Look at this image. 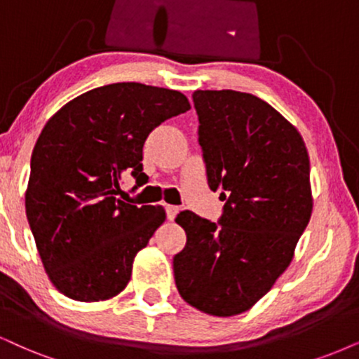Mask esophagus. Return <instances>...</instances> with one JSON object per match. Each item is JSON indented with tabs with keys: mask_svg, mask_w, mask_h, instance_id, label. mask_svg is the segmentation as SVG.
I'll use <instances>...</instances> for the list:
<instances>
[{
	"mask_svg": "<svg viewBox=\"0 0 359 359\" xmlns=\"http://www.w3.org/2000/svg\"><path fill=\"white\" fill-rule=\"evenodd\" d=\"M180 213V208L178 206H172V205H168L166 206V215H168V219H175L176 215Z\"/></svg>",
	"mask_w": 359,
	"mask_h": 359,
	"instance_id": "esophagus-1",
	"label": "esophagus"
}]
</instances>
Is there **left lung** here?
Masks as SVG:
<instances>
[{"mask_svg": "<svg viewBox=\"0 0 359 359\" xmlns=\"http://www.w3.org/2000/svg\"><path fill=\"white\" fill-rule=\"evenodd\" d=\"M193 101L208 187L226 205L219 224L176 216L187 246L172 269L184 302L226 318L253 308L290 266L313 211L309 156L299 131L250 93L198 90Z\"/></svg>", "mask_w": 359, "mask_h": 359, "instance_id": "obj_1", "label": "left lung"}]
</instances>
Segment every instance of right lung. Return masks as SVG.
Returning <instances> with one entry per match:
<instances>
[{"label":"right lung","instance_id":"right-lung-1","mask_svg":"<svg viewBox=\"0 0 359 359\" xmlns=\"http://www.w3.org/2000/svg\"><path fill=\"white\" fill-rule=\"evenodd\" d=\"M191 108L183 93L141 83L95 88L44 125L31 156L26 218L51 285L74 302H108L131 280L133 261L165 223L161 205L118 198L123 172L143 180V144Z\"/></svg>","mask_w":359,"mask_h":359}]
</instances>
